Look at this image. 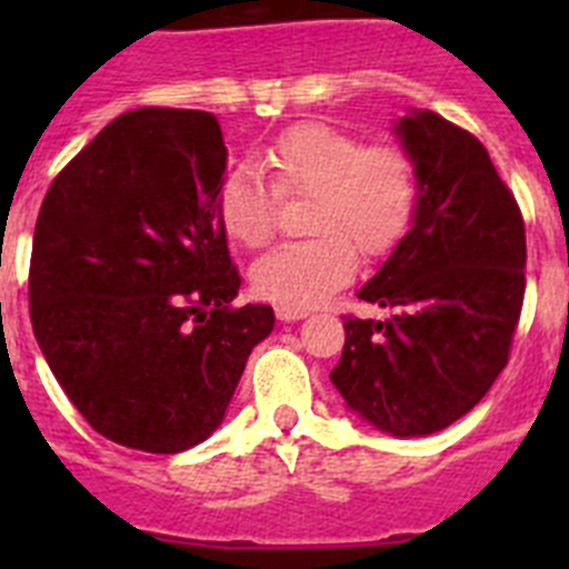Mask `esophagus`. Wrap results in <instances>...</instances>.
Segmentation results:
<instances>
[{"label": "esophagus", "mask_w": 569, "mask_h": 569, "mask_svg": "<svg viewBox=\"0 0 569 569\" xmlns=\"http://www.w3.org/2000/svg\"><path fill=\"white\" fill-rule=\"evenodd\" d=\"M276 319L284 321V325H290V321H299V319H308V310H301V308H276Z\"/></svg>", "instance_id": "34e87169"}]
</instances>
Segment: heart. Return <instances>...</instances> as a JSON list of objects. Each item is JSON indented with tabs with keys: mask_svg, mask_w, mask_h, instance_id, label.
<instances>
[{
	"mask_svg": "<svg viewBox=\"0 0 569 569\" xmlns=\"http://www.w3.org/2000/svg\"><path fill=\"white\" fill-rule=\"evenodd\" d=\"M279 193H313L308 241H290L261 256L250 284L284 308H313L356 273V250L385 256L401 241L416 210V173L393 148H365L359 136L328 122L281 130L264 150ZM224 233L261 248L276 228V193L253 164H236L216 190Z\"/></svg>",
	"mask_w": 569,
	"mask_h": 569,
	"instance_id": "heart-1",
	"label": "heart"
}]
</instances>
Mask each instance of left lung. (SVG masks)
<instances>
[{
    "label": "left lung",
    "instance_id": "obj_1",
    "mask_svg": "<svg viewBox=\"0 0 569 569\" xmlns=\"http://www.w3.org/2000/svg\"><path fill=\"white\" fill-rule=\"evenodd\" d=\"M413 162L410 230L359 299L393 316L345 319L330 381L359 419L396 439L439 433L505 370L525 301V222L485 144L433 110L393 124Z\"/></svg>",
    "mask_w": 569,
    "mask_h": 569
}]
</instances>
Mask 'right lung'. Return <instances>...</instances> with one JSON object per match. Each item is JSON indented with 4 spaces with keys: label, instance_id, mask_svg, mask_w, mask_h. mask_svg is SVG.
Instances as JSON below:
<instances>
[{
    "label": "right lung",
    "instance_id": "right-lung-1",
    "mask_svg": "<svg viewBox=\"0 0 569 569\" xmlns=\"http://www.w3.org/2000/svg\"><path fill=\"white\" fill-rule=\"evenodd\" d=\"M228 148L213 113L119 116L53 179L33 233L30 321L88 425L182 453L222 425L273 308H230L239 270L216 216Z\"/></svg>",
    "mask_w": 569,
    "mask_h": 569
}]
</instances>
